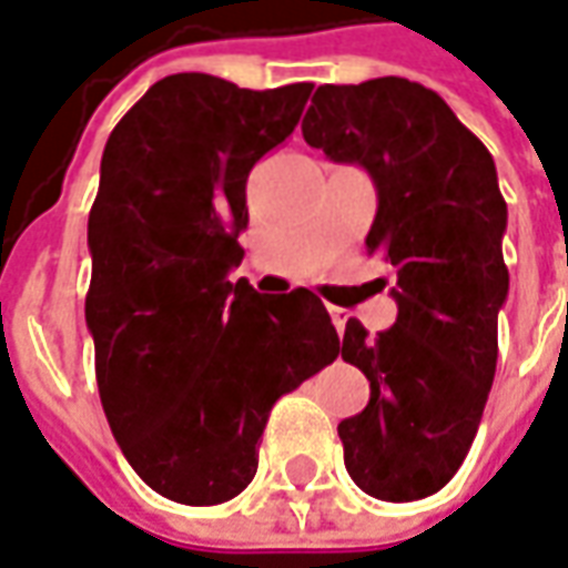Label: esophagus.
Returning a JSON list of instances; mask_svg holds the SVG:
<instances>
[{"label":"esophagus","instance_id":"esophagus-1","mask_svg":"<svg viewBox=\"0 0 568 568\" xmlns=\"http://www.w3.org/2000/svg\"><path fill=\"white\" fill-rule=\"evenodd\" d=\"M331 318H334L336 331L343 334V327H346V312H343V308H331Z\"/></svg>","mask_w":568,"mask_h":568}]
</instances>
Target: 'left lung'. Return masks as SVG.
Masks as SVG:
<instances>
[{"label":"left lung","mask_w":568,"mask_h":568,"mask_svg":"<svg viewBox=\"0 0 568 568\" xmlns=\"http://www.w3.org/2000/svg\"><path fill=\"white\" fill-rule=\"evenodd\" d=\"M303 139L374 179L365 244L398 277L396 324L367 336L349 318L339 343L371 381L365 410L336 426L346 470L371 498H426L470 452L498 365L510 275L495 160L433 89L402 77L318 85Z\"/></svg>","instance_id":"8db88e82"}]
</instances>
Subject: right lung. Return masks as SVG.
<instances>
[{"label": "right lung", "mask_w": 568, "mask_h": 568, "mask_svg": "<svg viewBox=\"0 0 568 568\" xmlns=\"http://www.w3.org/2000/svg\"><path fill=\"white\" fill-rule=\"evenodd\" d=\"M308 95L312 82L253 92L172 73L104 144L85 293L98 396L132 470L179 504L241 495L272 405L339 355L315 293L229 281L244 260L246 175Z\"/></svg>", "instance_id": "1"}]
</instances>
